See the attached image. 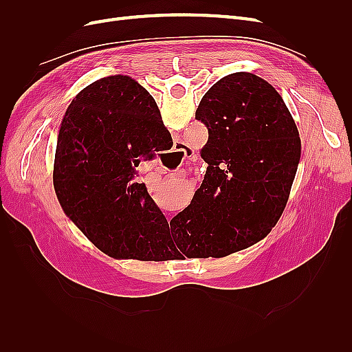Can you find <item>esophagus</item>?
Segmentation results:
<instances>
[{"instance_id": "34e87169", "label": "esophagus", "mask_w": 352, "mask_h": 352, "mask_svg": "<svg viewBox=\"0 0 352 352\" xmlns=\"http://www.w3.org/2000/svg\"><path fill=\"white\" fill-rule=\"evenodd\" d=\"M177 146H179V148H177L176 151L182 154L185 160H186V158H190V157H194V151L190 150L189 146H186V145H184V144H177Z\"/></svg>"}]
</instances>
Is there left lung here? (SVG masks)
Returning a JSON list of instances; mask_svg holds the SVG:
<instances>
[{
  "instance_id": "8db88e82",
  "label": "left lung",
  "mask_w": 352,
  "mask_h": 352,
  "mask_svg": "<svg viewBox=\"0 0 352 352\" xmlns=\"http://www.w3.org/2000/svg\"><path fill=\"white\" fill-rule=\"evenodd\" d=\"M195 119L208 129L201 150L208 167L190 204L170 221L172 243L220 258L276 226L300 164L301 140L280 94L248 72L212 85Z\"/></svg>"
}]
</instances>
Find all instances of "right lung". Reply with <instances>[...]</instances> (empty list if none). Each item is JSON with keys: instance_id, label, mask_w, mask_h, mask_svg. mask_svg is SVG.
<instances>
[{"instance_id": "add662e5", "label": "right lung", "mask_w": 352, "mask_h": 352, "mask_svg": "<svg viewBox=\"0 0 352 352\" xmlns=\"http://www.w3.org/2000/svg\"><path fill=\"white\" fill-rule=\"evenodd\" d=\"M172 145L155 100L129 76L101 78L70 102L52 180L63 211L104 254L146 260L167 243L168 223L135 175Z\"/></svg>"}]
</instances>
